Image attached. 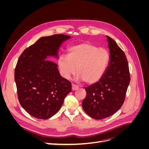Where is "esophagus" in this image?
<instances>
[{"label":"esophagus","mask_w":149,"mask_h":149,"mask_svg":"<svg viewBox=\"0 0 149 149\" xmlns=\"http://www.w3.org/2000/svg\"><path fill=\"white\" fill-rule=\"evenodd\" d=\"M79 89V87L77 86H76L74 84H72V90L73 91H76V90H77Z\"/></svg>","instance_id":"1"}]
</instances>
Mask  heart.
<instances>
[{"label": "heart", "instance_id": "obj_1", "mask_svg": "<svg viewBox=\"0 0 149 149\" xmlns=\"http://www.w3.org/2000/svg\"><path fill=\"white\" fill-rule=\"evenodd\" d=\"M109 61V54L106 49L97 48L92 43L84 42L71 47L68 56L60 55L58 66L64 78H70L76 71L78 81L92 84L104 74Z\"/></svg>", "mask_w": 149, "mask_h": 149}]
</instances>
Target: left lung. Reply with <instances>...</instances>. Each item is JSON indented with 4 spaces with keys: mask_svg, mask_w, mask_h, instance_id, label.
Segmentation results:
<instances>
[{
    "mask_svg": "<svg viewBox=\"0 0 149 149\" xmlns=\"http://www.w3.org/2000/svg\"><path fill=\"white\" fill-rule=\"evenodd\" d=\"M106 37L110 53L107 69L100 81L85 88L86 96L82 102L86 113L95 119L106 118L120 109L130 83L124 52L113 39Z\"/></svg>",
    "mask_w": 149,
    "mask_h": 149,
    "instance_id": "1",
    "label": "left lung"
}]
</instances>
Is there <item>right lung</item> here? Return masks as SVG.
Segmentation results:
<instances>
[{
	"instance_id": "add662e5",
	"label": "right lung",
	"mask_w": 149,
	"mask_h": 149,
	"mask_svg": "<svg viewBox=\"0 0 149 149\" xmlns=\"http://www.w3.org/2000/svg\"><path fill=\"white\" fill-rule=\"evenodd\" d=\"M70 38L63 34L41 37L18 60L14 75L18 98L22 107L35 118L47 119L55 115L71 91V83L49 58L58 59L62 43Z\"/></svg>"
}]
</instances>
